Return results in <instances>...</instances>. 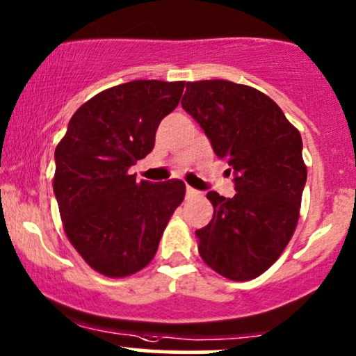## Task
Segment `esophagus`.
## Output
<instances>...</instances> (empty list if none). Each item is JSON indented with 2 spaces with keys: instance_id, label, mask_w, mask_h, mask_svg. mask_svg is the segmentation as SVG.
Segmentation results:
<instances>
[{
  "instance_id": "34e87169",
  "label": "esophagus",
  "mask_w": 356,
  "mask_h": 356,
  "mask_svg": "<svg viewBox=\"0 0 356 356\" xmlns=\"http://www.w3.org/2000/svg\"><path fill=\"white\" fill-rule=\"evenodd\" d=\"M195 196H197L196 189H193L191 186H188L186 188V197H195Z\"/></svg>"
}]
</instances>
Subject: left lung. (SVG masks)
<instances>
[{"mask_svg":"<svg viewBox=\"0 0 356 356\" xmlns=\"http://www.w3.org/2000/svg\"><path fill=\"white\" fill-rule=\"evenodd\" d=\"M181 106L234 170L237 191L207 193L214 216L196 230L200 255L224 278H257L296 230L307 178L301 134L265 93L227 80L188 81Z\"/></svg>","mask_w":356,"mask_h":356,"instance_id":"1","label":"left lung"}]
</instances>
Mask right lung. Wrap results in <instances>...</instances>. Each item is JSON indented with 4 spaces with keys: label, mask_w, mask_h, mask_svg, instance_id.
Here are the masks:
<instances>
[{
    "label": "right lung",
    "mask_w": 356,
    "mask_h": 356,
    "mask_svg": "<svg viewBox=\"0 0 356 356\" xmlns=\"http://www.w3.org/2000/svg\"><path fill=\"white\" fill-rule=\"evenodd\" d=\"M184 81L136 80L81 104L55 149L54 193L68 240L91 268L131 276L152 261L184 200L181 179L136 181L129 168L155 145Z\"/></svg>",
    "instance_id": "add662e5"
}]
</instances>
